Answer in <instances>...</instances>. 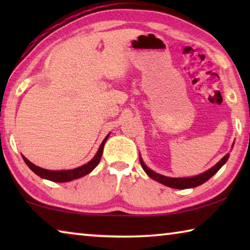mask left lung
Masks as SVG:
<instances>
[{
    "label": "left lung",
    "mask_w": 250,
    "mask_h": 250,
    "mask_svg": "<svg viewBox=\"0 0 250 250\" xmlns=\"http://www.w3.org/2000/svg\"><path fill=\"white\" fill-rule=\"evenodd\" d=\"M228 158H229V153H227L222 160H219V162L215 164L213 167H210L209 170L205 171L204 173H202V174L191 176V177H168L166 175L159 174V173L152 171L151 168H149L146 166L141 156H140V163H141V167L143 170H145V172L151 177V179H153L154 181L159 182V183H161V184L167 185V186H168V188L184 189V188H196V186L205 183L207 180H209L210 177L215 174V173H217L219 168H221L224 164L227 162Z\"/></svg>",
    "instance_id": "obj_1"
}]
</instances>
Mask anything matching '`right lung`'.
Masks as SVG:
<instances>
[{"mask_svg":"<svg viewBox=\"0 0 250 250\" xmlns=\"http://www.w3.org/2000/svg\"><path fill=\"white\" fill-rule=\"evenodd\" d=\"M109 134H107V137L104 139V141L101 142V145L99 146L98 151L95 154L94 158H92L89 162L83 164V166L73 168V170H61V171H52V170H46V168L40 167L33 164L31 161H28L24 155H22L23 160L25 161V163L27 164V167L31 168V170L35 173L36 175H39L42 179L52 181V182H57V183H64V182H70L73 180H77L79 177H83L84 175L89 174V173L94 170V168L98 166L101 159V155H103L104 152V146L105 141L108 140Z\"/></svg>","mask_w":250,"mask_h":250,"instance_id":"1","label":"right lung"}]
</instances>
